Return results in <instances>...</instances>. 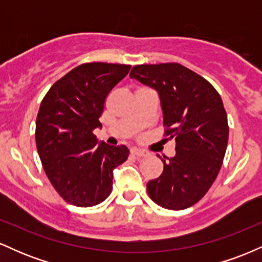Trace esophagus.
Segmentation results:
<instances>
[{"mask_svg": "<svg viewBox=\"0 0 262 262\" xmlns=\"http://www.w3.org/2000/svg\"><path fill=\"white\" fill-rule=\"evenodd\" d=\"M130 154L134 156H138V158H144V156H148V152L145 150H141L138 148H132L130 149Z\"/></svg>", "mask_w": 262, "mask_h": 262, "instance_id": "obj_1", "label": "esophagus"}]
</instances>
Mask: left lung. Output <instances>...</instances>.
I'll list each match as a JSON object with an SVG mask.
<instances>
[{
  "label": "left lung",
  "mask_w": 262,
  "mask_h": 262,
  "mask_svg": "<svg viewBox=\"0 0 262 262\" xmlns=\"http://www.w3.org/2000/svg\"><path fill=\"white\" fill-rule=\"evenodd\" d=\"M129 76L159 92L164 135L176 143V155L160 158L164 171L146 185L149 197L162 208H188L208 192L223 164L229 127L221 95L177 62L135 65Z\"/></svg>",
  "instance_id": "left-lung-1"
}]
</instances>
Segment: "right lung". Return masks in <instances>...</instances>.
<instances>
[{
    "instance_id": "right-lung-1",
    "label": "right lung",
    "mask_w": 262,
    "mask_h": 262,
    "mask_svg": "<svg viewBox=\"0 0 262 262\" xmlns=\"http://www.w3.org/2000/svg\"><path fill=\"white\" fill-rule=\"evenodd\" d=\"M130 65L86 62L50 87L40 103L35 141L43 169L65 202L92 207L112 192L113 169L128 159L125 145L98 144L93 130L111 90Z\"/></svg>"
}]
</instances>
